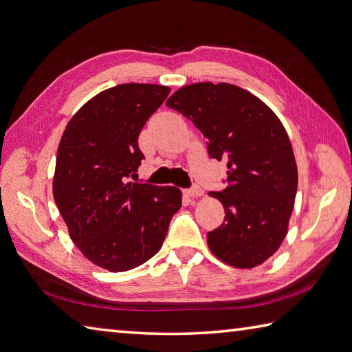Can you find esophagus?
I'll list each match as a JSON object with an SVG mask.
<instances>
[{
  "mask_svg": "<svg viewBox=\"0 0 352 352\" xmlns=\"http://www.w3.org/2000/svg\"><path fill=\"white\" fill-rule=\"evenodd\" d=\"M184 193L187 195L188 197H201L204 195V190L201 187H193V188H190V190H185Z\"/></svg>",
  "mask_w": 352,
  "mask_h": 352,
  "instance_id": "esophagus-1",
  "label": "esophagus"
}]
</instances>
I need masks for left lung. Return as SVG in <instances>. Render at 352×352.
I'll return each instance as SVG.
<instances>
[{"label": "left lung", "mask_w": 352, "mask_h": 352, "mask_svg": "<svg viewBox=\"0 0 352 352\" xmlns=\"http://www.w3.org/2000/svg\"><path fill=\"white\" fill-rule=\"evenodd\" d=\"M170 109L191 119L208 141V155L227 161V188L210 193L225 219L207 234L217 258L251 270L280 248L297 191V164L287 130L262 99L227 82L184 85Z\"/></svg>", "instance_id": "1"}]
</instances>
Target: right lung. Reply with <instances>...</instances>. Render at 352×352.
<instances>
[{
  "label": "right lung",
  "instance_id": "add662e5",
  "mask_svg": "<svg viewBox=\"0 0 352 352\" xmlns=\"http://www.w3.org/2000/svg\"><path fill=\"white\" fill-rule=\"evenodd\" d=\"M168 94L167 85L135 82L104 90L59 141L53 199L78 250L111 273L153 257L182 205L176 187L127 182L144 159L138 136Z\"/></svg>",
  "mask_w": 352,
  "mask_h": 352
}]
</instances>
